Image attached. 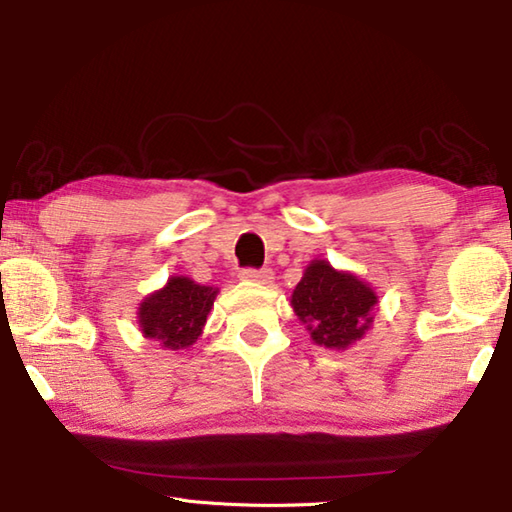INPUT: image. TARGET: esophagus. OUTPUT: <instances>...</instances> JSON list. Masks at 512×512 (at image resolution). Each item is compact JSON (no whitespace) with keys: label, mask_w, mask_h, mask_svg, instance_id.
Returning a JSON list of instances; mask_svg holds the SVG:
<instances>
[{"label":"esophagus","mask_w":512,"mask_h":512,"mask_svg":"<svg viewBox=\"0 0 512 512\" xmlns=\"http://www.w3.org/2000/svg\"><path fill=\"white\" fill-rule=\"evenodd\" d=\"M241 280H248V282H257V284H271L275 277L271 268H262V271H255V268H244V271L239 273Z\"/></svg>","instance_id":"obj_1"}]
</instances>
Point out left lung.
<instances>
[{"label": "left lung", "instance_id": "1", "mask_svg": "<svg viewBox=\"0 0 512 512\" xmlns=\"http://www.w3.org/2000/svg\"><path fill=\"white\" fill-rule=\"evenodd\" d=\"M377 291L359 275L339 271L327 259H311L291 293L293 314L311 341L327 350H348L372 327Z\"/></svg>", "mask_w": 512, "mask_h": 512}]
</instances>
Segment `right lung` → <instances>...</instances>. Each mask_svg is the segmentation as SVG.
Masks as SVG:
<instances>
[{"label":"right lung","mask_w":512,"mask_h":512,"mask_svg":"<svg viewBox=\"0 0 512 512\" xmlns=\"http://www.w3.org/2000/svg\"><path fill=\"white\" fill-rule=\"evenodd\" d=\"M216 287L196 284L192 277L171 275L162 289L146 296L137 307V323L144 339L162 350H187L203 334L214 307Z\"/></svg>","instance_id":"1"}]
</instances>
